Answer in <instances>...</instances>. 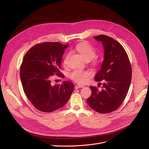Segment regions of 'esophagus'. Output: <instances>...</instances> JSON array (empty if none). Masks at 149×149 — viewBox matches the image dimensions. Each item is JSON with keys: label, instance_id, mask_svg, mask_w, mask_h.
<instances>
[{"label": "esophagus", "instance_id": "34e87169", "mask_svg": "<svg viewBox=\"0 0 149 149\" xmlns=\"http://www.w3.org/2000/svg\"><path fill=\"white\" fill-rule=\"evenodd\" d=\"M83 87H84V86H83V85H81V84H77V85H75V89H79V88H83Z\"/></svg>", "mask_w": 149, "mask_h": 149}]
</instances>
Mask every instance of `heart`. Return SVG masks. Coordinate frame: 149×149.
<instances>
[{
  "label": "heart",
  "mask_w": 149,
  "mask_h": 149,
  "mask_svg": "<svg viewBox=\"0 0 149 149\" xmlns=\"http://www.w3.org/2000/svg\"><path fill=\"white\" fill-rule=\"evenodd\" d=\"M75 49L79 52L81 56L86 60H91L96 56L97 52L93 47L86 42H82L75 45ZM69 55L68 54L64 59V64H66ZM94 65L98 66V61L95 60ZM91 77V72L88 70H83L81 69H74L70 74V77L76 83L84 84L88 82Z\"/></svg>",
  "instance_id": "heart-1"
}]
</instances>
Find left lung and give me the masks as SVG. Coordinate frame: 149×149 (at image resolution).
Instances as JSON below:
<instances>
[{"label": "left lung", "instance_id": "obj_1", "mask_svg": "<svg viewBox=\"0 0 149 149\" xmlns=\"http://www.w3.org/2000/svg\"><path fill=\"white\" fill-rule=\"evenodd\" d=\"M94 38L102 42L104 50L103 62L94 79L104 83L100 91L90 86L92 94L87 103L97 112L108 113L116 110L126 98L131 83L132 66L126 51L118 42L105 35Z\"/></svg>", "mask_w": 149, "mask_h": 149}]
</instances>
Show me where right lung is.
I'll return each instance as SVG.
<instances>
[{
  "mask_svg": "<svg viewBox=\"0 0 149 149\" xmlns=\"http://www.w3.org/2000/svg\"><path fill=\"white\" fill-rule=\"evenodd\" d=\"M68 46L59 42L38 43L25 55L20 66V76L23 91L37 110L51 112L63 106L74 89L70 81L52 85L54 75L65 78L60 71L65 49Z\"/></svg>",
  "mask_w": 149,
  "mask_h": 149,
  "instance_id": "obj_1",
  "label": "right lung"
}]
</instances>
